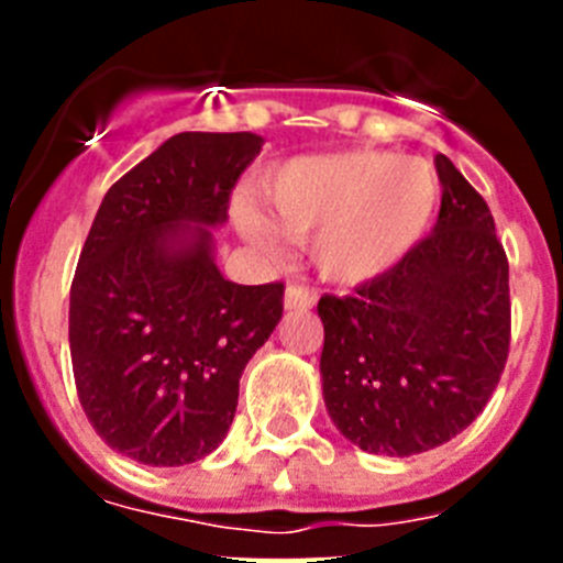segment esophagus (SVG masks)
Segmentation results:
<instances>
[{
	"label": "esophagus",
	"instance_id": "obj_1",
	"mask_svg": "<svg viewBox=\"0 0 563 563\" xmlns=\"http://www.w3.org/2000/svg\"><path fill=\"white\" fill-rule=\"evenodd\" d=\"M318 292L307 285H287L285 307L287 310H310L316 305Z\"/></svg>",
	"mask_w": 563,
	"mask_h": 563
}]
</instances>
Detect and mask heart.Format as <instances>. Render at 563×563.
Wrapping results in <instances>:
<instances>
[{
    "mask_svg": "<svg viewBox=\"0 0 563 563\" xmlns=\"http://www.w3.org/2000/svg\"><path fill=\"white\" fill-rule=\"evenodd\" d=\"M262 202L285 236H312L318 271L335 282H361L400 262L429 228L437 206V177L420 157L389 152H338L296 157L273 168ZM239 225L258 245L276 231L253 208Z\"/></svg>",
    "mask_w": 563,
    "mask_h": 563,
    "instance_id": "1",
    "label": "heart"
}]
</instances>
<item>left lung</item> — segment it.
<instances>
[{"mask_svg":"<svg viewBox=\"0 0 563 563\" xmlns=\"http://www.w3.org/2000/svg\"><path fill=\"white\" fill-rule=\"evenodd\" d=\"M434 233L352 296H321L332 422L369 454L411 456L465 431L510 352V267L494 217L445 154Z\"/></svg>","mask_w":563,"mask_h":563,"instance_id":"obj_1","label":"left lung"}]
</instances>
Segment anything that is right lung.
Returning <instances> with one entry per match:
<instances>
[{"instance_id":"add662e5","label":"right lung","mask_w":563,"mask_h":563,"mask_svg":"<svg viewBox=\"0 0 563 563\" xmlns=\"http://www.w3.org/2000/svg\"><path fill=\"white\" fill-rule=\"evenodd\" d=\"M262 137L180 132L103 197L69 287L81 409L109 449L143 465L211 454L236 415L239 377L276 330L285 285H233L211 225Z\"/></svg>"}]
</instances>
